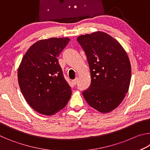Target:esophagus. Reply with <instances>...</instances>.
Returning <instances> with one entry per match:
<instances>
[{"label":"esophagus","mask_w":150,"mask_h":150,"mask_svg":"<svg viewBox=\"0 0 150 150\" xmlns=\"http://www.w3.org/2000/svg\"><path fill=\"white\" fill-rule=\"evenodd\" d=\"M77 81H78V79L77 78H75L74 80H73V84L74 85H76L77 83Z\"/></svg>","instance_id":"esophagus-1"}]
</instances>
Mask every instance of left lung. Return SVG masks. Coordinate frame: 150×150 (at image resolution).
<instances>
[{
	"label": "left lung",
	"instance_id": "obj_1",
	"mask_svg": "<svg viewBox=\"0 0 150 150\" xmlns=\"http://www.w3.org/2000/svg\"><path fill=\"white\" fill-rule=\"evenodd\" d=\"M77 42L85 51L91 83L83 95L91 107L109 112L120 105L128 93L131 65L117 40L102 32L80 35Z\"/></svg>",
	"mask_w": 150,
	"mask_h": 150
}]
</instances>
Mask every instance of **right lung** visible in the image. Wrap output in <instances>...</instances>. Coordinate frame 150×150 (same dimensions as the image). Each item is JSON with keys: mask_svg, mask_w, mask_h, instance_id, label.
Instances as JSON below:
<instances>
[{"mask_svg": "<svg viewBox=\"0 0 150 150\" xmlns=\"http://www.w3.org/2000/svg\"><path fill=\"white\" fill-rule=\"evenodd\" d=\"M69 40L52 38L38 41L20 63L18 71L20 90L28 105L42 115H55L65 107L71 95L57 59Z\"/></svg>", "mask_w": 150, "mask_h": 150, "instance_id": "add662e5", "label": "right lung"}]
</instances>
